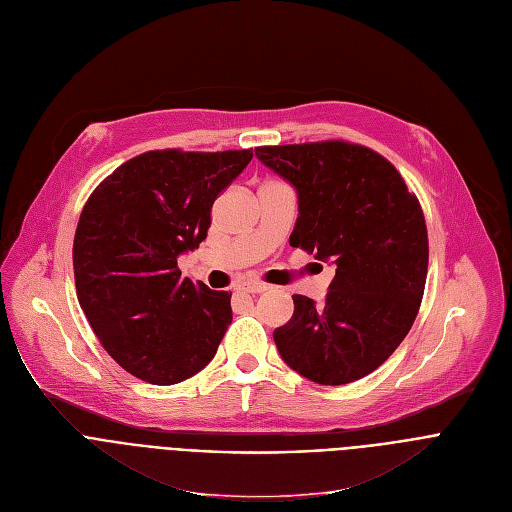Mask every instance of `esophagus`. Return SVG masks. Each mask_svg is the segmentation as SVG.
Here are the masks:
<instances>
[{"label":"esophagus","instance_id":"obj_1","mask_svg":"<svg viewBox=\"0 0 512 512\" xmlns=\"http://www.w3.org/2000/svg\"><path fill=\"white\" fill-rule=\"evenodd\" d=\"M238 290H245V292H251V294H259V292H265V290H267V284L255 282V280H245V282L238 284Z\"/></svg>","mask_w":512,"mask_h":512}]
</instances>
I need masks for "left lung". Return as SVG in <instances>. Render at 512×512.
<instances>
[{"mask_svg": "<svg viewBox=\"0 0 512 512\" xmlns=\"http://www.w3.org/2000/svg\"><path fill=\"white\" fill-rule=\"evenodd\" d=\"M259 160L298 193L290 245L337 269L325 304L294 294L274 331L284 362L319 385L377 370L412 329L428 274V230L416 193L366 146L325 140L259 146Z\"/></svg>", "mask_w": 512, "mask_h": 512, "instance_id": "8db88e82", "label": "left lung"}]
</instances>
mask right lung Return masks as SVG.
<instances>
[{"mask_svg":"<svg viewBox=\"0 0 512 512\" xmlns=\"http://www.w3.org/2000/svg\"><path fill=\"white\" fill-rule=\"evenodd\" d=\"M253 150H150L88 197L74 236V278L98 342L133 377L175 385L214 358L232 321L228 292L181 276L210 212Z\"/></svg>","mask_w":512,"mask_h":512,"instance_id":"obj_1","label":"right lung"}]
</instances>
